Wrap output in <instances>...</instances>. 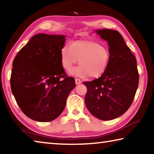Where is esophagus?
I'll return each instance as SVG.
<instances>
[{
    "instance_id": "esophagus-1",
    "label": "esophagus",
    "mask_w": 154,
    "mask_h": 154,
    "mask_svg": "<svg viewBox=\"0 0 154 154\" xmlns=\"http://www.w3.org/2000/svg\"><path fill=\"white\" fill-rule=\"evenodd\" d=\"M75 83H76L77 85H79L80 83H82V81L79 79H75Z\"/></svg>"
}]
</instances>
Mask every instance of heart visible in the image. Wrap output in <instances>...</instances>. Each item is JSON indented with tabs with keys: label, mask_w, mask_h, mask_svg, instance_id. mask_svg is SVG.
I'll return each instance as SVG.
<instances>
[{
	"label": "heart",
	"mask_w": 154,
	"mask_h": 154,
	"mask_svg": "<svg viewBox=\"0 0 154 154\" xmlns=\"http://www.w3.org/2000/svg\"><path fill=\"white\" fill-rule=\"evenodd\" d=\"M62 67L67 71L79 60V66L70 72L72 76L97 78L106 71L110 61V51L107 46L94 41L79 40L66 45L60 51Z\"/></svg>",
	"instance_id": "obj_1"
}]
</instances>
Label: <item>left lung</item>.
I'll use <instances>...</instances> for the list:
<instances>
[{
    "label": "left lung",
    "mask_w": 154,
    "mask_h": 154,
    "mask_svg": "<svg viewBox=\"0 0 154 154\" xmlns=\"http://www.w3.org/2000/svg\"><path fill=\"white\" fill-rule=\"evenodd\" d=\"M94 32L108 43L110 61L101 77L83 83L88 89L85 103L96 118L111 120L123 115L133 101L139 79L137 60L118 31Z\"/></svg>",
    "instance_id": "left-lung-1"
}]
</instances>
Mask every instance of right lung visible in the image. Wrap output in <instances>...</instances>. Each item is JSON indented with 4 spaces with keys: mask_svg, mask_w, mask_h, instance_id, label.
I'll return each instance as SVG.
<instances>
[{
    "mask_svg": "<svg viewBox=\"0 0 154 154\" xmlns=\"http://www.w3.org/2000/svg\"><path fill=\"white\" fill-rule=\"evenodd\" d=\"M65 38L60 35H35L13 62L12 93L21 110L33 120L47 122L56 119L75 87V79L65 75L61 64Z\"/></svg>",
    "mask_w": 154,
    "mask_h": 154,
    "instance_id": "add662e5",
    "label": "right lung"
}]
</instances>
